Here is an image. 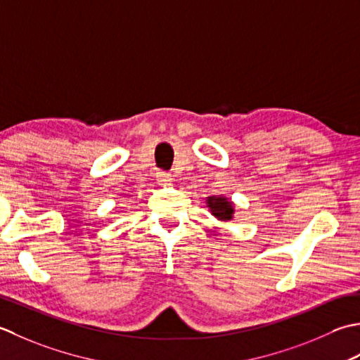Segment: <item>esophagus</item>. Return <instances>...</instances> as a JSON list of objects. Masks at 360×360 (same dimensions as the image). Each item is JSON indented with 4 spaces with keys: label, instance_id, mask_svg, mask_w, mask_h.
I'll list each match as a JSON object with an SVG mask.
<instances>
[{
    "label": "esophagus",
    "instance_id": "1",
    "mask_svg": "<svg viewBox=\"0 0 360 360\" xmlns=\"http://www.w3.org/2000/svg\"><path fill=\"white\" fill-rule=\"evenodd\" d=\"M155 179L158 181V185L161 186H166V185H171L172 181V175L169 172H165V171H158L155 174Z\"/></svg>",
    "mask_w": 360,
    "mask_h": 360
}]
</instances>
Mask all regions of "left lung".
I'll list each match as a JSON object with an SVG mask.
<instances>
[{
    "mask_svg": "<svg viewBox=\"0 0 360 360\" xmlns=\"http://www.w3.org/2000/svg\"><path fill=\"white\" fill-rule=\"evenodd\" d=\"M208 207L211 210V214L216 216L219 221H231L233 219V203L225 199V197H208Z\"/></svg>",
    "mask_w": 360,
    "mask_h": 360,
    "instance_id": "1",
    "label": "left lung"
}]
</instances>
